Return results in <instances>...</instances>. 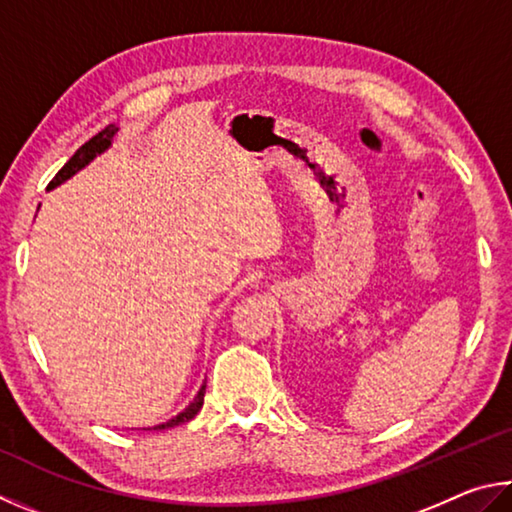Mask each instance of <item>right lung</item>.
Masks as SVG:
<instances>
[{
    "label": "right lung",
    "instance_id": "right-lung-1",
    "mask_svg": "<svg viewBox=\"0 0 512 512\" xmlns=\"http://www.w3.org/2000/svg\"><path fill=\"white\" fill-rule=\"evenodd\" d=\"M116 132H119V125L110 123L105 130L98 132L96 137L89 139V141L85 143V146H80V148L76 150V155L71 157V159L67 161V164L60 168V173L51 179V184L47 186V191H53V188H58V186H62L65 182H69V179L74 177L76 173H80V170L92 164V161H94L96 157H101L105 150H110ZM204 389H206V384H202L200 391H197V396L193 398L191 405H188L184 411H179V414H177L175 418H170V420H166V423H161V425H155L152 429H170V427H177V425L188 423V420L195 418L197 411H200L202 405H204Z\"/></svg>",
    "mask_w": 512,
    "mask_h": 512
}]
</instances>
